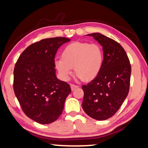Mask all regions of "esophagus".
<instances>
[{
    "mask_svg": "<svg viewBox=\"0 0 148 148\" xmlns=\"http://www.w3.org/2000/svg\"><path fill=\"white\" fill-rule=\"evenodd\" d=\"M70 86H71V88L72 91H73L75 89H77V88H78V86L74 85V84H71Z\"/></svg>",
    "mask_w": 148,
    "mask_h": 148,
    "instance_id": "1",
    "label": "esophagus"
}]
</instances>
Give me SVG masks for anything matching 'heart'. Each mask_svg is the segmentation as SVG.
<instances>
[{"label": "heart", "instance_id": "heart-1", "mask_svg": "<svg viewBox=\"0 0 148 148\" xmlns=\"http://www.w3.org/2000/svg\"><path fill=\"white\" fill-rule=\"evenodd\" d=\"M103 62V51L99 45L75 41L65 47L62 59L56 60L55 66L63 80L69 79L74 68L76 75L88 82L97 77Z\"/></svg>", "mask_w": 148, "mask_h": 148}]
</instances>
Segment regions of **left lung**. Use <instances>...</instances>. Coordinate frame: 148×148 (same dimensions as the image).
<instances>
[{
    "label": "left lung",
    "mask_w": 148,
    "mask_h": 148,
    "mask_svg": "<svg viewBox=\"0 0 148 148\" xmlns=\"http://www.w3.org/2000/svg\"><path fill=\"white\" fill-rule=\"evenodd\" d=\"M103 47V62L97 77L82 86L84 97L82 107L86 114L97 120L114 116L127 97L131 66L120 43L103 34H88Z\"/></svg>",
    "instance_id": "left-lung-1"
}]
</instances>
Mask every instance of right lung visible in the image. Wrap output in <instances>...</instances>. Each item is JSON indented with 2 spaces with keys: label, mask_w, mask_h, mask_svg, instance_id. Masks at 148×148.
<instances>
[{
  "label": "right lung",
  "mask_w": 148,
  "mask_h": 148,
  "mask_svg": "<svg viewBox=\"0 0 148 148\" xmlns=\"http://www.w3.org/2000/svg\"><path fill=\"white\" fill-rule=\"evenodd\" d=\"M66 37L42 39L26 48L15 64L13 90L28 118L41 124L52 123L62 113L71 92L69 84L56 75L54 58Z\"/></svg>",
  "instance_id": "obj_1"
}]
</instances>
